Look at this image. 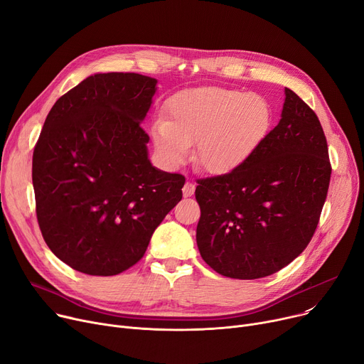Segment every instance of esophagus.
<instances>
[{
	"label": "esophagus",
	"mask_w": 364,
	"mask_h": 364,
	"mask_svg": "<svg viewBox=\"0 0 364 364\" xmlns=\"http://www.w3.org/2000/svg\"><path fill=\"white\" fill-rule=\"evenodd\" d=\"M195 188H196V186L193 184L191 181H186V184H184V187H183V196H184V198L193 196V193H195Z\"/></svg>",
	"instance_id": "obj_1"
}]
</instances>
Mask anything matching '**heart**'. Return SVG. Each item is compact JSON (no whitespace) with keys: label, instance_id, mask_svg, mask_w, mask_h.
I'll list each match as a JSON object with an SVG mask.
<instances>
[{"label":"heart","instance_id":"heart-1","mask_svg":"<svg viewBox=\"0 0 364 364\" xmlns=\"http://www.w3.org/2000/svg\"><path fill=\"white\" fill-rule=\"evenodd\" d=\"M272 111L264 98L224 87H195L177 93L166 118L152 126L155 151L168 168H177L195 146V164L213 176L231 173L268 136Z\"/></svg>","mask_w":364,"mask_h":364}]
</instances>
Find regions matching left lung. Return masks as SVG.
<instances>
[{"instance_id": "1", "label": "left lung", "mask_w": 364, "mask_h": 364, "mask_svg": "<svg viewBox=\"0 0 364 364\" xmlns=\"http://www.w3.org/2000/svg\"><path fill=\"white\" fill-rule=\"evenodd\" d=\"M278 126L231 173L198 181L196 241L213 271L272 275L309 245L331 180L328 144L310 107L285 87Z\"/></svg>"}]
</instances>
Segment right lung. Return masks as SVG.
Wrapping results in <instances>:
<instances>
[{"instance_id":"obj_1","label":"right lung","mask_w":364,"mask_h":364,"mask_svg":"<svg viewBox=\"0 0 364 364\" xmlns=\"http://www.w3.org/2000/svg\"><path fill=\"white\" fill-rule=\"evenodd\" d=\"M158 80L96 73L48 114L33 151L36 215L45 243L70 268L111 277L146 252L186 178L152 165L140 124Z\"/></svg>"}]
</instances>
